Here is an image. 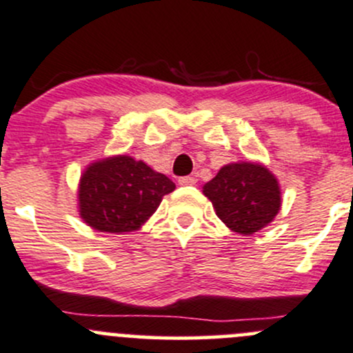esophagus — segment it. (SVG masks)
Returning <instances> with one entry per match:
<instances>
[{
	"mask_svg": "<svg viewBox=\"0 0 353 353\" xmlns=\"http://www.w3.org/2000/svg\"><path fill=\"white\" fill-rule=\"evenodd\" d=\"M177 183H179L181 186H192V184H196V179L191 176H184V177H179Z\"/></svg>",
	"mask_w": 353,
	"mask_h": 353,
	"instance_id": "obj_1",
	"label": "esophagus"
}]
</instances>
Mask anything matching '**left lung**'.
<instances>
[{"label": "left lung", "mask_w": 353, "mask_h": 353, "mask_svg": "<svg viewBox=\"0 0 353 353\" xmlns=\"http://www.w3.org/2000/svg\"><path fill=\"white\" fill-rule=\"evenodd\" d=\"M203 192L213 203L218 218L242 235H252L264 228L281 208L276 177L264 165L252 162L221 167L205 184Z\"/></svg>", "instance_id": "left-lung-1"}]
</instances>
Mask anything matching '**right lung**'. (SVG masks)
I'll return each instance as SVG.
<instances>
[{
  "label": "right lung",
  "mask_w": 353,
  "mask_h": 353,
  "mask_svg": "<svg viewBox=\"0 0 353 353\" xmlns=\"http://www.w3.org/2000/svg\"><path fill=\"white\" fill-rule=\"evenodd\" d=\"M176 184L145 162L127 155L89 165L81 177V218L99 232L137 230L155 213Z\"/></svg>",
  "instance_id": "right-lung-1"
}]
</instances>
